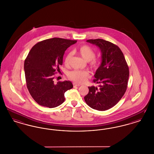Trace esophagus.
<instances>
[{
  "label": "esophagus",
  "instance_id": "obj_1",
  "mask_svg": "<svg viewBox=\"0 0 154 154\" xmlns=\"http://www.w3.org/2000/svg\"><path fill=\"white\" fill-rule=\"evenodd\" d=\"M73 87H80L81 85L80 84H76L74 82L73 84Z\"/></svg>",
  "mask_w": 154,
  "mask_h": 154
}]
</instances>
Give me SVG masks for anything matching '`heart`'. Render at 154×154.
<instances>
[{
	"instance_id": "1",
	"label": "heart",
	"mask_w": 154,
	"mask_h": 154,
	"mask_svg": "<svg viewBox=\"0 0 154 154\" xmlns=\"http://www.w3.org/2000/svg\"><path fill=\"white\" fill-rule=\"evenodd\" d=\"M77 53L81 56L85 61L89 62V66L92 70H96L100 66V60L95 58L96 52L95 50L88 45H82L77 50ZM72 57V53L69 52L65 58V64L69 66ZM89 76V72L86 70H74L70 72L68 74L69 79L77 83H82L87 79Z\"/></svg>"
}]
</instances>
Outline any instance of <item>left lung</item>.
Wrapping results in <instances>:
<instances>
[{
    "instance_id": "8db88e82",
    "label": "left lung",
    "mask_w": 154,
    "mask_h": 154,
    "mask_svg": "<svg viewBox=\"0 0 154 154\" xmlns=\"http://www.w3.org/2000/svg\"><path fill=\"white\" fill-rule=\"evenodd\" d=\"M87 42L99 47L102 53V62L93 80L100 85L99 87H88L89 92L84 100L93 109L109 110L117 104L127 89L129 67L123 52L117 45L100 38Z\"/></svg>"
}]
</instances>
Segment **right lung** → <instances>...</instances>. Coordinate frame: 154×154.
I'll return each instance as SVG.
<instances>
[{"label":"right lung","mask_w":154,"mask_h":154,"mask_svg":"<svg viewBox=\"0 0 154 154\" xmlns=\"http://www.w3.org/2000/svg\"><path fill=\"white\" fill-rule=\"evenodd\" d=\"M77 42L62 38L40 42L30 50L24 62L26 87L39 105L54 108L65 101V93L73 88L69 81L54 83L55 74L60 72L65 51Z\"/></svg>","instance_id":"obj_1"}]
</instances>
